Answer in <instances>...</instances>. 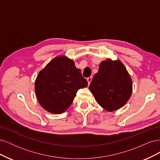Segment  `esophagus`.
Here are the masks:
<instances>
[{"instance_id":"obj_1","label":"esophagus","mask_w":160,"mask_h":160,"mask_svg":"<svg viewBox=\"0 0 160 160\" xmlns=\"http://www.w3.org/2000/svg\"><path fill=\"white\" fill-rule=\"evenodd\" d=\"M88 84L89 85H90V83H91V81H92V77H88Z\"/></svg>"}]
</instances>
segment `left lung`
I'll use <instances>...</instances> for the list:
<instances>
[{
	"label": "left lung",
	"mask_w": 160,
	"mask_h": 160,
	"mask_svg": "<svg viewBox=\"0 0 160 160\" xmlns=\"http://www.w3.org/2000/svg\"><path fill=\"white\" fill-rule=\"evenodd\" d=\"M89 89L101 108L108 111H116L130 98L132 81L122 62L108 59L100 63Z\"/></svg>",
	"instance_id": "1"
}]
</instances>
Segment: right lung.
Listing matches in <instances>:
<instances>
[{
	"label": "right lung",
	"instance_id": "add662e5",
	"mask_svg": "<svg viewBox=\"0 0 160 160\" xmlns=\"http://www.w3.org/2000/svg\"><path fill=\"white\" fill-rule=\"evenodd\" d=\"M88 85V81L73 61L65 56H58L39 72L35 89L43 108L51 113L60 114L69 108L77 90Z\"/></svg>",
	"mask_w": 160,
	"mask_h": 160
}]
</instances>
